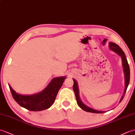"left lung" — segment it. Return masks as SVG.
Instances as JSON below:
<instances>
[{"label":"left lung","instance_id":"1","mask_svg":"<svg viewBox=\"0 0 135 135\" xmlns=\"http://www.w3.org/2000/svg\"><path fill=\"white\" fill-rule=\"evenodd\" d=\"M109 47L111 50L113 51H114L117 53V55L121 56L122 59V61H123V66L124 68V75H125V91H124V94L122 97V98L120 100V102H121L122 100H123L124 95L125 93L127 91V89L128 88V86L129 85V80H130V69L129 64L128 63V61L127 60L126 56H125L124 52L123 51V50L118 45L115 44L114 43L110 42L109 43ZM74 80V85H73V90L75 93V97H76V99L77 101L78 105H79V107L83 109V110L88 112L91 113H104V111H98L97 110H94L92 108H90L88 106L85 105L84 103L81 101V100L79 98V90H78V83L74 79H73Z\"/></svg>","mask_w":135,"mask_h":135}]
</instances>
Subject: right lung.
<instances>
[{"label":"right lung","mask_w":135,"mask_h":135,"mask_svg":"<svg viewBox=\"0 0 135 135\" xmlns=\"http://www.w3.org/2000/svg\"><path fill=\"white\" fill-rule=\"evenodd\" d=\"M65 78V76L53 78L42 91L31 95L19 94L10 85L9 87L13 98L21 106L30 111H41L49 108L54 103Z\"/></svg>","instance_id":"add662e5"}]
</instances>
